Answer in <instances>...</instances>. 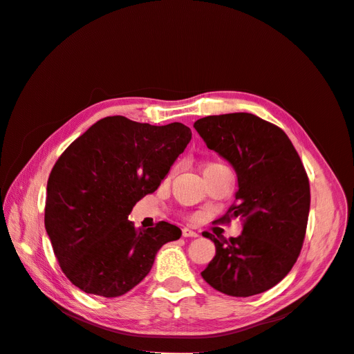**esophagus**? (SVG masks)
<instances>
[{
	"label": "esophagus",
	"instance_id": "esophagus-1",
	"mask_svg": "<svg viewBox=\"0 0 354 354\" xmlns=\"http://www.w3.org/2000/svg\"><path fill=\"white\" fill-rule=\"evenodd\" d=\"M198 232L196 230H192V229H189V227H185L183 229V236L185 238H198Z\"/></svg>",
	"mask_w": 354,
	"mask_h": 354
}]
</instances>
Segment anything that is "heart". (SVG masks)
Listing matches in <instances>:
<instances>
[{
    "instance_id": "obj_1",
    "label": "heart",
    "mask_w": 354,
    "mask_h": 354,
    "mask_svg": "<svg viewBox=\"0 0 354 354\" xmlns=\"http://www.w3.org/2000/svg\"><path fill=\"white\" fill-rule=\"evenodd\" d=\"M223 168H226V167L221 165V164L211 162V164H207L205 167H203V174H205V173H209V171H214V169H223Z\"/></svg>"
}]
</instances>
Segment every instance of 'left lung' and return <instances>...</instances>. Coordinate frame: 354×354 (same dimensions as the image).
Instances as JSON below:
<instances>
[{"label": "left lung", "instance_id": "obj_1", "mask_svg": "<svg viewBox=\"0 0 354 354\" xmlns=\"http://www.w3.org/2000/svg\"><path fill=\"white\" fill-rule=\"evenodd\" d=\"M194 127L236 173V203L223 218L242 221V233L229 242L202 233L216 255L201 274L226 295L261 294L283 279L301 251L310 209L301 159L279 127L252 113L211 115Z\"/></svg>", "mask_w": 354, "mask_h": 354}]
</instances>
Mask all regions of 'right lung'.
Returning <instances> with one entry per match:
<instances>
[{"mask_svg":"<svg viewBox=\"0 0 354 354\" xmlns=\"http://www.w3.org/2000/svg\"><path fill=\"white\" fill-rule=\"evenodd\" d=\"M192 138L181 122L108 116L80 136L53 167L46 230L59 264L81 291L124 295L151 272L160 246L181 230L167 221L134 227L136 203L159 187Z\"/></svg>","mask_w":354,"mask_h":354,"instance_id":"right-lung-1","label":"right lung"}]
</instances>
